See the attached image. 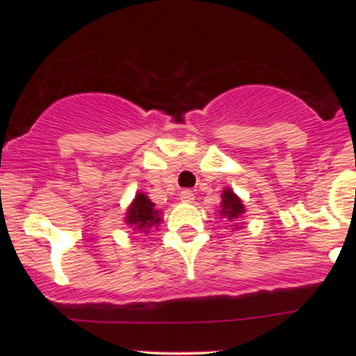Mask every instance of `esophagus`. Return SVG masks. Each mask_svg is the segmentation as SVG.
Wrapping results in <instances>:
<instances>
[{
    "label": "esophagus",
    "instance_id": "1",
    "mask_svg": "<svg viewBox=\"0 0 356 356\" xmlns=\"http://www.w3.org/2000/svg\"><path fill=\"white\" fill-rule=\"evenodd\" d=\"M181 201L182 202H192V201H194V192H192L191 189H184L181 192Z\"/></svg>",
    "mask_w": 356,
    "mask_h": 356
}]
</instances>
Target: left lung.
Masks as SVG:
<instances>
[{
  "instance_id": "8db88e82",
  "label": "left lung",
  "mask_w": 356,
  "mask_h": 356,
  "mask_svg": "<svg viewBox=\"0 0 356 356\" xmlns=\"http://www.w3.org/2000/svg\"><path fill=\"white\" fill-rule=\"evenodd\" d=\"M246 209H244V204L241 202V199L238 195L232 192V189H224L222 191V202H220V211L219 214L227 218L229 220L238 219L239 216H243Z\"/></svg>"
}]
</instances>
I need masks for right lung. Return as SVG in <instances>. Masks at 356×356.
Returning a JSON list of instances; mask_svg holds the SVG:
<instances>
[{
    "instance_id": "add662e5",
    "label": "right lung",
    "mask_w": 356,
    "mask_h": 356,
    "mask_svg": "<svg viewBox=\"0 0 356 356\" xmlns=\"http://www.w3.org/2000/svg\"><path fill=\"white\" fill-rule=\"evenodd\" d=\"M161 220V211L155 209V204L147 197L144 192H137L136 199L127 209L125 222L136 227L138 232H149L150 227L159 226Z\"/></svg>"
}]
</instances>
